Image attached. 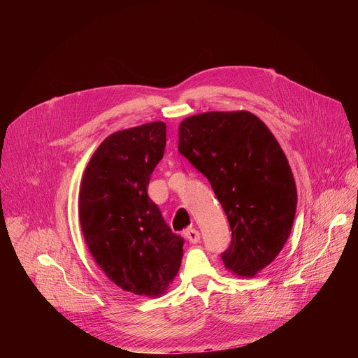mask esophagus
I'll return each mask as SVG.
<instances>
[{
    "instance_id": "obj_1",
    "label": "esophagus",
    "mask_w": 358,
    "mask_h": 358,
    "mask_svg": "<svg viewBox=\"0 0 358 358\" xmlns=\"http://www.w3.org/2000/svg\"><path fill=\"white\" fill-rule=\"evenodd\" d=\"M184 236L189 241V242H192V243H196V242H199V238H201V235H199V232L195 229V228H188V229H185V232H184Z\"/></svg>"
}]
</instances>
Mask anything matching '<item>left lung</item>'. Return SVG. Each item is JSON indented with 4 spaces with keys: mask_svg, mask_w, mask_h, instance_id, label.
<instances>
[{
    "mask_svg": "<svg viewBox=\"0 0 358 358\" xmlns=\"http://www.w3.org/2000/svg\"><path fill=\"white\" fill-rule=\"evenodd\" d=\"M178 151L208 178L228 217L225 268L257 276L280 253L296 214V184L278 140L250 112H207L180 123Z\"/></svg>",
    "mask_w": 358,
    "mask_h": 358,
    "instance_id": "8db88e82",
    "label": "left lung"
}]
</instances>
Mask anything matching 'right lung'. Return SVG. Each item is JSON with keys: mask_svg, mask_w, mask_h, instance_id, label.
I'll return each mask as SVG.
<instances>
[{"mask_svg": "<svg viewBox=\"0 0 358 358\" xmlns=\"http://www.w3.org/2000/svg\"><path fill=\"white\" fill-rule=\"evenodd\" d=\"M164 148L163 122L119 130L96 148L79 189V221L93 259L115 285L137 296L164 294L182 259L184 239L147 195Z\"/></svg>", "mask_w": 358, "mask_h": 358, "instance_id": "right-lung-1", "label": "right lung"}]
</instances>
